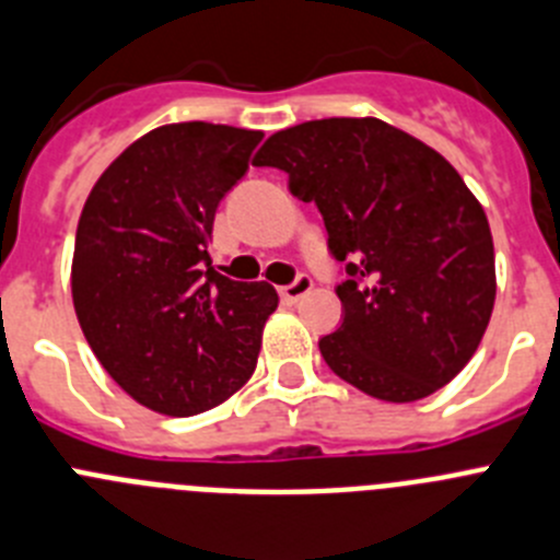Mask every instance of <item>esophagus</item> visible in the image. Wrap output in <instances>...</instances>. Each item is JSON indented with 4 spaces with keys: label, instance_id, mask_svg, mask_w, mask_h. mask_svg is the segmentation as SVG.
Segmentation results:
<instances>
[{
    "label": "esophagus",
    "instance_id": "esophagus-1",
    "mask_svg": "<svg viewBox=\"0 0 560 560\" xmlns=\"http://www.w3.org/2000/svg\"><path fill=\"white\" fill-rule=\"evenodd\" d=\"M279 292H281V298H284V301L295 304V301H301V298L310 295V292H312V279H310V276H298L292 284L281 287Z\"/></svg>",
    "mask_w": 560,
    "mask_h": 560
}]
</instances>
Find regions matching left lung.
<instances>
[{
    "mask_svg": "<svg viewBox=\"0 0 560 560\" xmlns=\"http://www.w3.org/2000/svg\"><path fill=\"white\" fill-rule=\"evenodd\" d=\"M254 165L315 201L345 265L328 368L364 395L411 404L451 384L494 310L483 207L445 156L381 118H323L270 135Z\"/></svg>",
    "mask_w": 560,
    "mask_h": 560,
    "instance_id": "obj_1",
    "label": "left lung"
}]
</instances>
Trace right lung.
<instances>
[{
    "mask_svg": "<svg viewBox=\"0 0 560 560\" xmlns=\"http://www.w3.org/2000/svg\"><path fill=\"white\" fill-rule=\"evenodd\" d=\"M254 129L156 127L109 162L82 207L71 295L109 378L168 417L215 409L250 378L268 281H232L209 259L221 198L248 171Z\"/></svg>",
    "mask_w": 560,
    "mask_h": 560,
    "instance_id": "obj_1",
    "label": "right lung"
}]
</instances>
